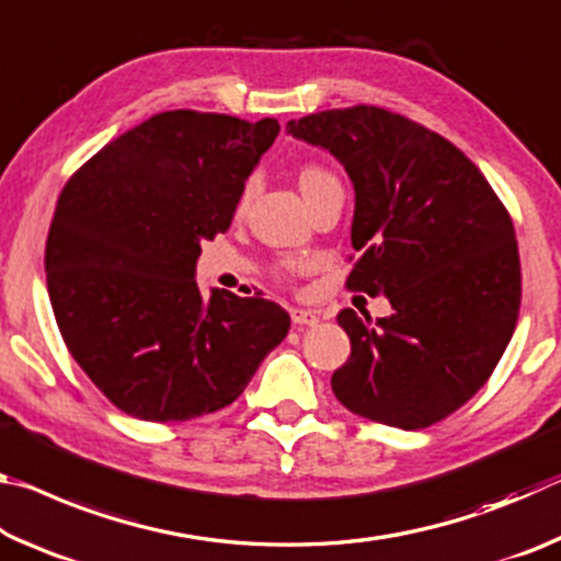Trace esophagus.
I'll return each mask as SVG.
<instances>
[{"label":"esophagus","instance_id":"1","mask_svg":"<svg viewBox=\"0 0 561 561\" xmlns=\"http://www.w3.org/2000/svg\"><path fill=\"white\" fill-rule=\"evenodd\" d=\"M291 324L294 327H317L319 314L311 309H291Z\"/></svg>","mask_w":561,"mask_h":561}]
</instances>
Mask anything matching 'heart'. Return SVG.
Wrapping results in <instances>:
<instances>
[{
    "label": "heart",
    "instance_id": "heart-1",
    "mask_svg": "<svg viewBox=\"0 0 561 561\" xmlns=\"http://www.w3.org/2000/svg\"><path fill=\"white\" fill-rule=\"evenodd\" d=\"M327 178H331V173H327L324 168H319V165H304V168L299 170V187H301V193H307V190H311L317 183H321V180H327ZM250 195H252V183L244 187L242 203H244Z\"/></svg>",
    "mask_w": 561,
    "mask_h": 561
}]
</instances>
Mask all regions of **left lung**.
I'll use <instances>...</instances> for the list:
<instances>
[{"label": "left lung", "mask_w": 561, "mask_h": 561, "mask_svg": "<svg viewBox=\"0 0 561 561\" xmlns=\"http://www.w3.org/2000/svg\"><path fill=\"white\" fill-rule=\"evenodd\" d=\"M354 183L348 287L391 301L371 321L339 311L351 356L334 396L368 421L417 431L480 391L517 324L515 227L480 168L438 133L376 106L287 123Z\"/></svg>", "instance_id": "8db88e82"}]
</instances>
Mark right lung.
<instances>
[{
	"mask_svg": "<svg viewBox=\"0 0 561 561\" xmlns=\"http://www.w3.org/2000/svg\"><path fill=\"white\" fill-rule=\"evenodd\" d=\"M279 123L165 111L61 190L46 240L51 309L76 364L123 413L173 423L230 405L289 331L270 299L195 282Z\"/></svg>",
	"mask_w": 561,
	"mask_h": 561,
	"instance_id": "1",
	"label": "right lung"
}]
</instances>
